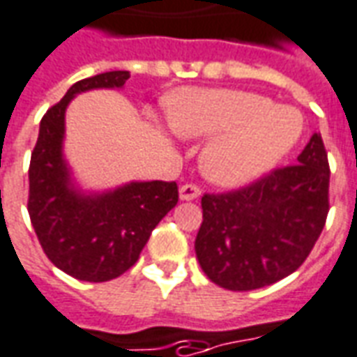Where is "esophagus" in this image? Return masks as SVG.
<instances>
[{"mask_svg": "<svg viewBox=\"0 0 357 357\" xmlns=\"http://www.w3.org/2000/svg\"><path fill=\"white\" fill-rule=\"evenodd\" d=\"M199 194H202V190H199V186H196V184H182L181 190H178V196H181V199H184V202L197 199Z\"/></svg>", "mask_w": 357, "mask_h": 357, "instance_id": "34e87169", "label": "esophagus"}]
</instances>
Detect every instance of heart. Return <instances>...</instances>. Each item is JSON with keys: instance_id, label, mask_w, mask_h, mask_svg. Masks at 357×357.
I'll list each match as a JSON object with an SVG mask.
<instances>
[{"instance_id": "b5f03b06", "label": "heart", "mask_w": 357, "mask_h": 357, "mask_svg": "<svg viewBox=\"0 0 357 357\" xmlns=\"http://www.w3.org/2000/svg\"><path fill=\"white\" fill-rule=\"evenodd\" d=\"M181 137H215L202 155L205 176L243 186L275 167L303 135L301 112L243 91H182L171 106Z\"/></svg>"}]
</instances>
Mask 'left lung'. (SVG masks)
I'll return each instance as SVG.
<instances>
[{
    "instance_id": "8db88e82",
    "label": "left lung",
    "mask_w": 357,
    "mask_h": 357,
    "mask_svg": "<svg viewBox=\"0 0 357 357\" xmlns=\"http://www.w3.org/2000/svg\"><path fill=\"white\" fill-rule=\"evenodd\" d=\"M298 163L247 186L204 194L199 266L228 291H251L293 274L316 245L329 213V161L314 132Z\"/></svg>"
}]
</instances>
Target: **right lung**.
<instances>
[{
	"label": "right lung",
	"mask_w": 357,
	"mask_h": 357,
	"mask_svg": "<svg viewBox=\"0 0 357 357\" xmlns=\"http://www.w3.org/2000/svg\"><path fill=\"white\" fill-rule=\"evenodd\" d=\"M116 70L74 83L41 118L30 160L28 213L47 259L82 282H110L139 261L152 230L178 202L176 182H131L85 196L74 188L62 158L64 112L77 93L123 87Z\"/></svg>",
	"instance_id": "add662e5"
}]
</instances>
